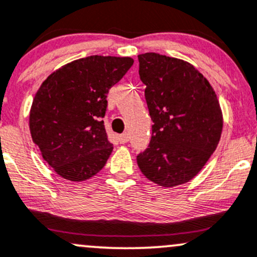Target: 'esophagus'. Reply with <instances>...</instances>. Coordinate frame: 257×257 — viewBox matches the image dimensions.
<instances>
[{
	"label": "esophagus",
	"mask_w": 257,
	"mask_h": 257,
	"mask_svg": "<svg viewBox=\"0 0 257 257\" xmlns=\"http://www.w3.org/2000/svg\"><path fill=\"white\" fill-rule=\"evenodd\" d=\"M118 139H119L120 144H125V143H128L129 137H128V134H126V133H123V134H120L119 137H118Z\"/></svg>",
	"instance_id": "34e87169"
}]
</instances>
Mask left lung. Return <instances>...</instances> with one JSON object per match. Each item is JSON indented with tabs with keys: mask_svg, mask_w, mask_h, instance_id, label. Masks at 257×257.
Masks as SVG:
<instances>
[{
	"mask_svg": "<svg viewBox=\"0 0 257 257\" xmlns=\"http://www.w3.org/2000/svg\"><path fill=\"white\" fill-rule=\"evenodd\" d=\"M152 119L149 148L137 156L144 176L163 188L189 182L221 139L223 118L215 90L193 64L160 53L138 56Z\"/></svg>",
	"mask_w": 257,
	"mask_h": 257,
	"instance_id": "8db88e82",
	"label": "left lung"
}]
</instances>
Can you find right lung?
<instances>
[{
	"label": "right lung",
	"mask_w": 257,
	"mask_h": 257,
	"mask_svg": "<svg viewBox=\"0 0 257 257\" xmlns=\"http://www.w3.org/2000/svg\"><path fill=\"white\" fill-rule=\"evenodd\" d=\"M133 63L131 57L89 56L61 67L39 87L30 108V134L62 178L86 180L106 165L113 150L102 120L107 94Z\"/></svg>",
	"instance_id": "right-lung-1"
}]
</instances>
